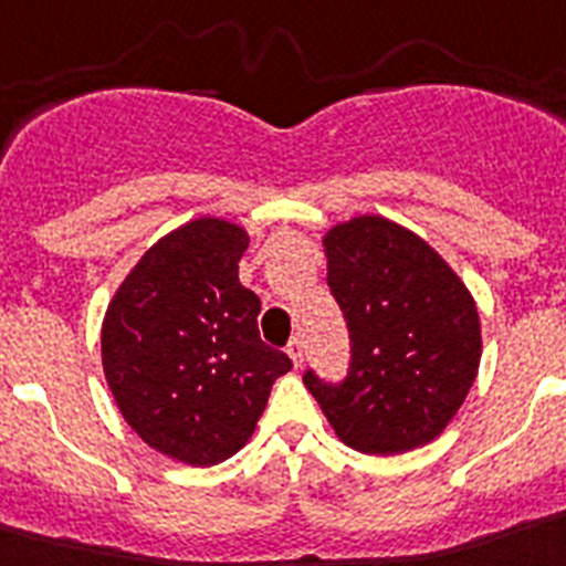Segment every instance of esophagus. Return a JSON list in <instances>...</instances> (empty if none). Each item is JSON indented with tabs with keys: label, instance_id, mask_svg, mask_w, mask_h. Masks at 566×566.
I'll return each mask as SVG.
<instances>
[{
	"label": "esophagus",
	"instance_id": "1",
	"mask_svg": "<svg viewBox=\"0 0 566 566\" xmlns=\"http://www.w3.org/2000/svg\"><path fill=\"white\" fill-rule=\"evenodd\" d=\"M287 356L293 358V365L302 367V361H304V342H302V338L296 336V338H293V342L287 344Z\"/></svg>",
	"mask_w": 566,
	"mask_h": 566
}]
</instances>
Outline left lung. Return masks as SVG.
Wrapping results in <instances>:
<instances>
[{
    "label": "left lung",
    "mask_w": 566,
    "mask_h": 566,
    "mask_svg": "<svg viewBox=\"0 0 566 566\" xmlns=\"http://www.w3.org/2000/svg\"><path fill=\"white\" fill-rule=\"evenodd\" d=\"M327 284L350 331V370L313 392L338 439L358 453L396 455L453 421L481 361L470 290L412 230L356 216L324 235Z\"/></svg>",
    "instance_id": "obj_1"
}]
</instances>
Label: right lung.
I'll use <instances>...</instances> for the list:
<instances>
[{"mask_svg": "<svg viewBox=\"0 0 566 566\" xmlns=\"http://www.w3.org/2000/svg\"><path fill=\"white\" fill-rule=\"evenodd\" d=\"M250 235L201 216L139 259L102 322V367L145 444L210 467L239 453L293 367L259 336L262 302L239 282Z\"/></svg>", "mask_w": 566, "mask_h": 566, "instance_id": "1", "label": "right lung"}]
</instances>
